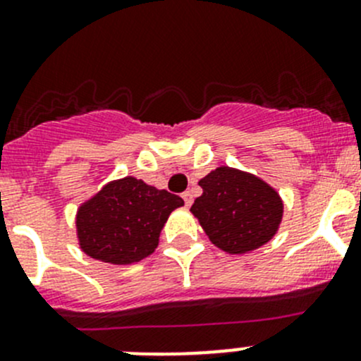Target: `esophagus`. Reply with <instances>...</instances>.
Here are the masks:
<instances>
[{
    "instance_id": "obj_1",
    "label": "esophagus",
    "mask_w": 361,
    "mask_h": 361,
    "mask_svg": "<svg viewBox=\"0 0 361 361\" xmlns=\"http://www.w3.org/2000/svg\"><path fill=\"white\" fill-rule=\"evenodd\" d=\"M181 197H183V201H185V206H190L192 201H194V197H192V194H190V192H183V194H181Z\"/></svg>"
}]
</instances>
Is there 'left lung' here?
I'll return each instance as SVG.
<instances>
[{
    "mask_svg": "<svg viewBox=\"0 0 361 361\" xmlns=\"http://www.w3.org/2000/svg\"><path fill=\"white\" fill-rule=\"evenodd\" d=\"M199 185L202 195L190 211L214 246L238 255L271 241L283 216V202L274 188L232 167L211 171Z\"/></svg>",
    "mask_w": 361,
    "mask_h": 361,
    "instance_id": "obj_1",
    "label": "left lung"
}]
</instances>
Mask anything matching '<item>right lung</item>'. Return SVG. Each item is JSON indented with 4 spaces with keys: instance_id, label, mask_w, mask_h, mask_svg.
<instances>
[{
    "instance_id": "obj_1",
    "label": "right lung",
    "mask_w": 361,
    "mask_h": 361,
    "mask_svg": "<svg viewBox=\"0 0 361 361\" xmlns=\"http://www.w3.org/2000/svg\"><path fill=\"white\" fill-rule=\"evenodd\" d=\"M183 199L129 176L106 185L76 216L80 246L89 257L126 265L154 253L171 211Z\"/></svg>"
}]
</instances>
